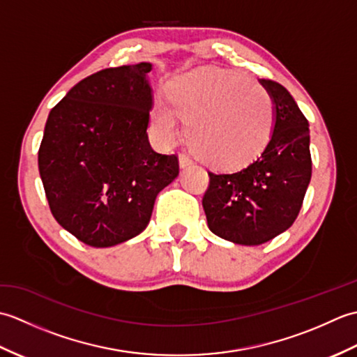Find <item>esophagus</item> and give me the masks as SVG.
<instances>
[{"label": "esophagus", "instance_id": "obj_1", "mask_svg": "<svg viewBox=\"0 0 357 357\" xmlns=\"http://www.w3.org/2000/svg\"><path fill=\"white\" fill-rule=\"evenodd\" d=\"M193 164V161H192V158L188 156V155H185V153H183V155H179V165L183 167V169H185V167H188V165H192Z\"/></svg>", "mask_w": 357, "mask_h": 357}]
</instances>
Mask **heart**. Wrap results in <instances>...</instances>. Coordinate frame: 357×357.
I'll list each match as a JSON object with an SVG mask.
<instances>
[{
  "label": "heart",
  "mask_w": 357,
  "mask_h": 357,
  "mask_svg": "<svg viewBox=\"0 0 357 357\" xmlns=\"http://www.w3.org/2000/svg\"><path fill=\"white\" fill-rule=\"evenodd\" d=\"M172 105L159 100L151 110L158 139L170 146L187 123L188 142L202 161L236 167L267 147L275 127L270 93L247 75L207 69L188 73L170 90Z\"/></svg>",
  "instance_id": "b5f03b06"
}]
</instances>
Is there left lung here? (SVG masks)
Instances as JSON below:
<instances>
[{
    "instance_id": "8db88e82",
    "label": "left lung",
    "mask_w": 357,
    "mask_h": 357,
    "mask_svg": "<svg viewBox=\"0 0 357 357\" xmlns=\"http://www.w3.org/2000/svg\"><path fill=\"white\" fill-rule=\"evenodd\" d=\"M261 84L275 104L267 147L239 172H208L202 198L208 229L239 245H261L290 229L312 179L307 118L284 86L270 79Z\"/></svg>"
}]
</instances>
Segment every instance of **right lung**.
Wrapping results in <instances>:
<instances>
[{
	"label": "right lung",
	"instance_id": "1",
	"mask_svg": "<svg viewBox=\"0 0 357 357\" xmlns=\"http://www.w3.org/2000/svg\"><path fill=\"white\" fill-rule=\"evenodd\" d=\"M150 63L112 67L73 86L49 113L38 169L53 218L90 247L146 230L155 199L179 174L151 149Z\"/></svg>",
	"mask_w": 357,
	"mask_h": 357
}]
</instances>
